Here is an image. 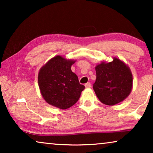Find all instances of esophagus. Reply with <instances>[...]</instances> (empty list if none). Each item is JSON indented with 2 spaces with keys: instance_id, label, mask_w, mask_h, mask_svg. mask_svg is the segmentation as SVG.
<instances>
[{
  "instance_id": "1",
  "label": "esophagus",
  "mask_w": 153,
  "mask_h": 153,
  "mask_svg": "<svg viewBox=\"0 0 153 153\" xmlns=\"http://www.w3.org/2000/svg\"><path fill=\"white\" fill-rule=\"evenodd\" d=\"M85 87L86 88H90L91 87V83H85Z\"/></svg>"
}]
</instances>
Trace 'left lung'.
I'll use <instances>...</instances> for the list:
<instances>
[{
  "label": "left lung",
  "mask_w": 153,
  "mask_h": 153,
  "mask_svg": "<svg viewBox=\"0 0 153 153\" xmlns=\"http://www.w3.org/2000/svg\"><path fill=\"white\" fill-rule=\"evenodd\" d=\"M96 81L93 89L100 101L113 106L126 99L133 85L130 69L122 60L114 57L111 62H102L95 67Z\"/></svg>",
  "instance_id": "left-lung-1"
}]
</instances>
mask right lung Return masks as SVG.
I'll list each match as a JSON object with an SVG mask.
<instances>
[{
	"instance_id": "obj_1",
	"label": "right lung",
	"mask_w": 153,
	"mask_h": 153,
	"mask_svg": "<svg viewBox=\"0 0 153 153\" xmlns=\"http://www.w3.org/2000/svg\"><path fill=\"white\" fill-rule=\"evenodd\" d=\"M75 60L56 56L42 67L38 73V85L44 100L50 105L67 109L76 103L85 88L71 67Z\"/></svg>"
}]
</instances>
